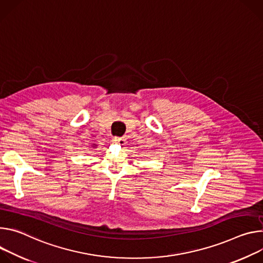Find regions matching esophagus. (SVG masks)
<instances>
[{"mask_svg": "<svg viewBox=\"0 0 263 263\" xmlns=\"http://www.w3.org/2000/svg\"><path fill=\"white\" fill-rule=\"evenodd\" d=\"M112 141H114V143L119 144V145H124L126 143V139L123 137H115Z\"/></svg>", "mask_w": 263, "mask_h": 263, "instance_id": "1", "label": "esophagus"}]
</instances>
